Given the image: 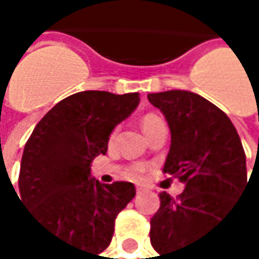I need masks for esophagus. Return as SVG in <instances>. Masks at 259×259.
I'll return each mask as SVG.
<instances>
[{"instance_id":"esophagus-1","label":"esophagus","mask_w":259,"mask_h":259,"mask_svg":"<svg viewBox=\"0 0 259 259\" xmlns=\"http://www.w3.org/2000/svg\"><path fill=\"white\" fill-rule=\"evenodd\" d=\"M137 193H138V194L144 193V188H143V186H137Z\"/></svg>"}]
</instances>
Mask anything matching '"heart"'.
I'll use <instances>...</instances> for the list:
<instances>
[{
    "label": "heart",
    "instance_id": "heart-1",
    "mask_svg": "<svg viewBox=\"0 0 259 259\" xmlns=\"http://www.w3.org/2000/svg\"><path fill=\"white\" fill-rule=\"evenodd\" d=\"M160 119L157 118V116H154V115H147L144 119H143V131L144 128H147V127H151V125H154V124H157ZM115 137V132L112 134V138ZM138 172H141V167H135L134 169V174H138Z\"/></svg>",
    "mask_w": 259,
    "mask_h": 259
}]
</instances>
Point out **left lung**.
<instances>
[{"label": "left lung", "instance_id": "obj_1", "mask_svg": "<svg viewBox=\"0 0 259 259\" xmlns=\"http://www.w3.org/2000/svg\"><path fill=\"white\" fill-rule=\"evenodd\" d=\"M147 99L163 113L171 132L163 171L185 185L179 199L166 191L160 194L149 236L158 259H188L180 258L182 252L210 233L242 194L245 154L230 118L200 95L169 90L149 93Z\"/></svg>", "mask_w": 259, "mask_h": 259}]
</instances>
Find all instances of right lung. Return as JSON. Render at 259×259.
<instances>
[{"mask_svg": "<svg viewBox=\"0 0 259 259\" xmlns=\"http://www.w3.org/2000/svg\"><path fill=\"white\" fill-rule=\"evenodd\" d=\"M138 104V93L71 95L41 118L24 146L21 202L43 228L90 256L108 247L118 213L135 197L131 182H98L92 161L105 155L115 127Z\"/></svg>", "mask_w": 259, "mask_h": 259, "instance_id": "obj_1", "label": "right lung"}]
</instances>
